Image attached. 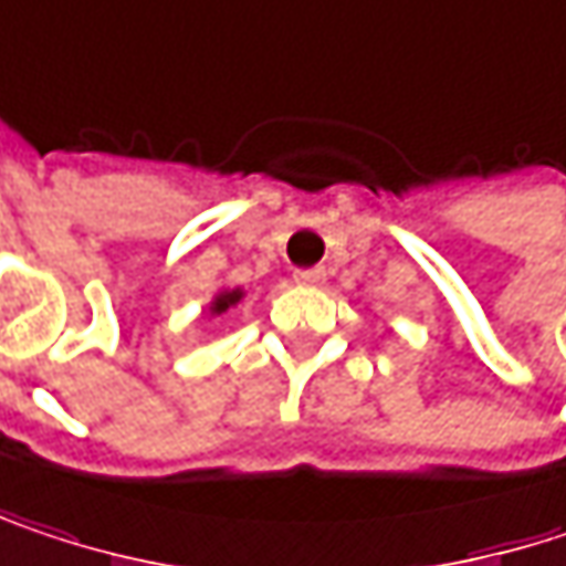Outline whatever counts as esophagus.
<instances>
[{
  "mask_svg": "<svg viewBox=\"0 0 566 566\" xmlns=\"http://www.w3.org/2000/svg\"><path fill=\"white\" fill-rule=\"evenodd\" d=\"M327 279V272L321 269V265H314V269H297L294 272V282L297 284H321Z\"/></svg>",
  "mask_w": 566,
  "mask_h": 566,
  "instance_id": "1",
  "label": "esophagus"
}]
</instances>
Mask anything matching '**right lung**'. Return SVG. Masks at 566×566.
Masks as SVG:
<instances>
[{
	"label": "right lung",
	"instance_id": "1",
	"mask_svg": "<svg viewBox=\"0 0 566 566\" xmlns=\"http://www.w3.org/2000/svg\"><path fill=\"white\" fill-rule=\"evenodd\" d=\"M239 297H242V291H227V294H220L217 301H213V314H223V311H230L232 304H239Z\"/></svg>",
	"mask_w": 566,
	"mask_h": 566
}]
</instances>
